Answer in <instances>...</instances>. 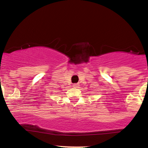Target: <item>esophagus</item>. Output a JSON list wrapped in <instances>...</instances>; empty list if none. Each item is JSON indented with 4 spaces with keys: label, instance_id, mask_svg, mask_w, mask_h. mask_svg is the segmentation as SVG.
I'll return each mask as SVG.
<instances>
[{
    "label": "esophagus",
    "instance_id": "34e87169",
    "mask_svg": "<svg viewBox=\"0 0 148 148\" xmlns=\"http://www.w3.org/2000/svg\"><path fill=\"white\" fill-rule=\"evenodd\" d=\"M73 87L74 88H77L79 87V84H77V83H76V84H73Z\"/></svg>",
    "mask_w": 148,
    "mask_h": 148
}]
</instances>
